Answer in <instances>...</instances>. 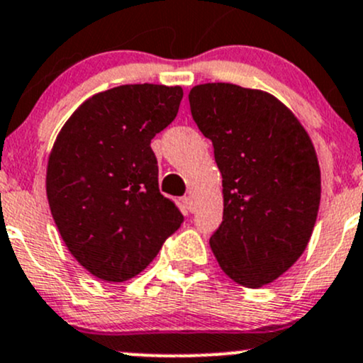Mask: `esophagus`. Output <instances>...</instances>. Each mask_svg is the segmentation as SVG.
<instances>
[{
	"label": "esophagus",
	"mask_w": 363,
	"mask_h": 363,
	"mask_svg": "<svg viewBox=\"0 0 363 363\" xmlns=\"http://www.w3.org/2000/svg\"><path fill=\"white\" fill-rule=\"evenodd\" d=\"M182 203H184V206H186V210H188V212H194V208H196V205H194V200L191 196L182 198Z\"/></svg>",
	"instance_id": "34e87169"
}]
</instances>
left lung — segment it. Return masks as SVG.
Returning a JSON list of instances; mask_svg holds the SVG:
<instances>
[{
    "label": "left lung",
    "instance_id": "obj_1",
    "mask_svg": "<svg viewBox=\"0 0 363 363\" xmlns=\"http://www.w3.org/2000/svg\"><path fill=\"white\" fill-rule=\"evenodd\" d=\"M193 121L213 145L224 217L210 238L233 281L260 288L305 252L320 203V169L298 118L272 94L212 82L189 93Z\"/></svg>",
    "mask_w": 363,
    "mask_h": 363
}]
</instances>
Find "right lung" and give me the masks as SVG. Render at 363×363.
<instances>
[{"instance_id":"add662e5","label":"right lung","mask_w":363,"mask_h":363,"mask_svg":"<svg viewBox=\"0 0 363 363\" xmlns=\"http://www.w3.org/2000/svg\"><path fill=\"white\" fill-rule=\"evenodd\" d=\"M179 86L125 84L94 94L60 130L46 172L51 215L89 274L123 282L184 222L158 188L151 139L174 121Z\"/></svg>"}]
</instances>
